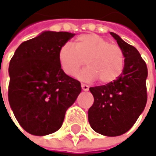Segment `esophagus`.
Instances as JSON below:
<instances>
[{
    "label": "esophagus",
    "instance_id": "obj_1",
    "mask_svg": "<svg viewBox=\"0 0 156 156\" xmlns=\"http://www.w3.org/2000/svg\"><path fill=\"white\" fill-rule=\"evenodd\" d=\"M81 87H82V89H83L84 91H87L88 88H89V87H88L87 85H86V84H82V85H81Z\"/></svg>",
    "mask_w": 156,
    "mask_h": 156
}]
</instances>
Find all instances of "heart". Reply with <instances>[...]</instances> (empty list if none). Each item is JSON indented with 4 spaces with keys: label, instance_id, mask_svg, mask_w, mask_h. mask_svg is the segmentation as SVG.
Wrapping results in <instances>:
<instances>
[{
    "label": "heart",
    "instance_id": "b5f03b06",
    "mask_svg": "<svg viewBox=\"0 0 156 156\" xmlns=\"http://www.w3.org/2000/svg\"><path fill=\"white\" fill-rule=\"evenodd\" d=\"M58 58L61 69L69 77L78 74L86 60L87 67L78 74V78L85 82L99 78L101 83H110L119 77L125 65L122 48L94 33L81 34L74 44L62 45Z\"/></svg>",
    "mask_w": 156,
    "mask_h": 156
}]
</instances>
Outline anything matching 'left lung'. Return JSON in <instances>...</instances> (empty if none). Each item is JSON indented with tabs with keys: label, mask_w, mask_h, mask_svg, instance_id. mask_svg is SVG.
I'll return each mask as SVG.
<instances>
[{
	"label": "left lung",
	"mask_w": 156,
	"mask_h": 156,
	"mask_svg": "<svg viewBox=\"0 0 156 156\" xmlns=\"http://www.w3.org/2000/svg\"><path fill=\"white\" fill-rule=\"evenodd\" d=\"M125 56L121 75L107 85L90 87L94 103L88 109V122L94 131L107 136L126 133L136 122L147 101V67L138 50L114 32Z\"/></svg>",
	"instance_id": "1"
}]
</instances>
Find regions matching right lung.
Segmentation results:
<instances>
[{
	"label": "right lung",
	"mask_w": 156,
	"mask_h": 156,
	"mask_svg": "<svg viewBox=\"0 0 156 156\" xmlns=\"http://www.w3.org/2000/svg\"><path fill=\"white\" fill-rule=\"evenodd\" d=\"M75 34L44 31L22 42L10 61L8 98L20 126L33 136L58 130L67 109L81 92L80 82L58 63V51Z\"/></svg>",
	"instance_id": "right-lung-1"
}]
</instances>
